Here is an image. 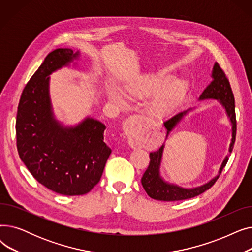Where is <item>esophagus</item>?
<instances>
[{
    "mask_svg": "<svg viewBox=\"0 0 252 252\" xmlns=\"http://www.w3.org/2000/svg\"><path fill=\"white\" fill-rule=\"evenodd\" d=\"M151 119L143 114H134L130 116L125 126V131L128 137V144L131 147H137L141 144L145 135L148 133Z\"/></svg>",
    "mask_w": 252,
    "mask_h": 252,
    "instance_id": "obj_1",
    "label": "esophagus"
}]
</instances>
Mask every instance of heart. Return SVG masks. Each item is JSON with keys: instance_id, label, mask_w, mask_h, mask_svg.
<instances>
[{"instance_id": "obj_1", "label": "heart", "mask_w": 252, "mask_h": 252, "mask_svg": "<svg viewBox=\"0 0 252 252\" xmlns=\"http://www.w3.org/2000/svg\"><path fill=\"white\" fill-rule=\"evenodd\" d=\"M164 81L162 78H157L154 76H146L143 81L136 87L130 89V93L134 95L143 97L146 96L150 93L154 92L156 89L159 88ZM182 91V87L180 84L170 86L161 93H159L157 96H155L149 103V110L154 114H164L170 110V108L176 104L178 101L180 94ZM112 97L115 101L122 102V96L118 93L114 92Z\"/></svg>"}]
</instances>
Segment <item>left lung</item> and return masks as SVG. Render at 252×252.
<instances>
[{
	"label": "left lung",
	"mask_w": 252,
	"mask_h": 252,
	"mask_svg": "<svg viewBox=\"0 0 252 252\" xmlns=\"http://www.w3.org/2000/svg\"><path fill=\"white\" fill-rule=\"evenodd\" d=\"M213 76L214 81L210 83V85L203 91V93L200 96V100L204 99H216L219 100L221 105L224 107L227 111V114L230 117V121L232 123V141L230 144L229 152H232L235 140H236V129H237V123H236V113H235V99L234 94L230 85L229 79L224 73V71L221 69L219 63H216L213 69ZM187 113V111H184L181 113L176 114L171 118L167 119L163 124L166 127L167 135L168 136L169 131L174 128V126L181 121V118ZM163 145L162 146L154 151L151 152L150 157V162L145 170V173L142 177V186L144 190L146 191L148 196L155 200H160V201H179V200H185L189 199V198H193L195 196H198L211 188L215 185V183L218 181L219 177L220 176L223 167L226 166L229 156L224 158V160L221 163V166L219 171V176H217L215 179L208 182L207 184L203 185V186L197 187L194 189H184L175 185H169L165 183L161 177L159 176V165L161 162V157L163 152Z\"/></svg>",
	"instance_id": "8db88e82"
}]
</instances>
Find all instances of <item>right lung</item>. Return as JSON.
I'll return each instance as SVG.
<instances>
[{
	"instance_id": "right-lung-1",
	"label": "right lung",
	"mask_w": 252,
	"mask_h": 252,
	"mask_svg": "<svg viewBox=\"0 0 252 252\" xmlns=\"http://www.w3.org/2000/svg\"><path fill=\"white\" fill-rule=\"evenodd\" d=\"M77 56L70 49L49 53L22 91L15 126L19 157L32 177L66 196L84 195L94 188L111 153L104 142L106 126L99 121L88 117L67 128L53 117L48 75Z\"/></svg>"
}]
</instances>
